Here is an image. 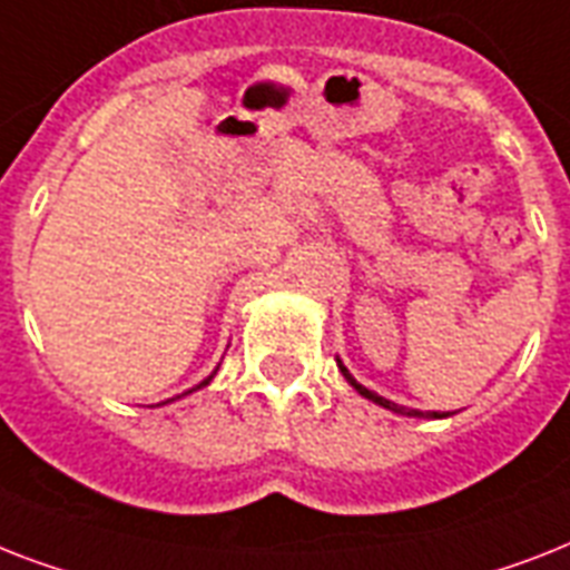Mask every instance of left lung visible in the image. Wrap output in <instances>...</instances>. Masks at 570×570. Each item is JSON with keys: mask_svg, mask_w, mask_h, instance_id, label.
Segmentation results:
<instances>
[{"mask_svg": "<svg viewBox=\"0 0 570 570\" xmlns=\"http://www.w3.org/2000/svg\"><path fill=\"white\" fill-rule=\"evenodd\" d=\"M335 362H338V371L344 373V380H347L350 385H353V389H356L364 400H371V403H376V406L389 409V412H394V414H403V417H448V414H441V412H421V409L397 406V403H391V400L380 397V394H376V391L364 389L362 382H356V376H353V373H350L347 367H344V362H341V358H335Z\"/></svg>", "mask_w": 570, "mask_h": 570, "instance_id": "8db88e82", "label": "left lung"}]
</instances>
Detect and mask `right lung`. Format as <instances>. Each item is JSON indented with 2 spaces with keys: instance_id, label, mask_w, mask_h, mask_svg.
<instances>
[{
  "instance_id": "1",
  "label": "right lung",
  "mask_w": 570,
  "mask_h": 570,
  "mask_svg": "<svg viewBox=\"0 0 570 570\" xmlns=\"http://www.w3.org/2000/svg\"><path fill=\"white\" fill-rule=\"evenodd\" d=\"M214 373H217V371H214ZM214 373H212V376H208V380H203V382H199L197 389H190V391H185V394H194V391H199V389H206L208 382H212V380H214ZM185 394H181V397H185ZM173 400H176V397H173ZM164 403H170V400H164ZM164 403H161V406H164Z\"/></svg>"
}]
</instances>
